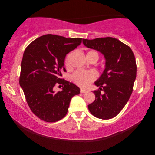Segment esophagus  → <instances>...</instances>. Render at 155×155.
<instances>
[{
  "instance_id": "obj_1",
  "label": "esophagus",
  "mask_w": 155,
  "mask_h": 155,
  "mask_svg": "<svg viewBox=\"0 0 155 155\" xmlns=\"http://www.w3.org/2000/svg\"><path fill=\"white\" fill-rule=\"evenodd\" d=\"M86 92H87V90H84V89H82V88L80 89V92L81 93H84Z\"/></svg>"
}]
</instances>
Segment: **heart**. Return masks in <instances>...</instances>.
Here are the masks:
<instances>
[{"label": "heart", "mask_w": 155, "mask_h": 155, "mask_svg": "<svg viewBox=\"0 0 155 155\" xmlns=\"http://www.w3.org/2000/svg\"><path fill=\"white\" fill-rule=\"evenodd\" d=\"M87 56H94L97 59L99 58L98 53L94 51H89ZM65 64L68 66L69 64V56L67 57L65 60ZM97 74L94 71H82V70H78L72 75V80L75 82L78 86L86 87L90 85L91 82L97 79Z\"/></svg>", "instance_id": "heart-1"}]
</instances>
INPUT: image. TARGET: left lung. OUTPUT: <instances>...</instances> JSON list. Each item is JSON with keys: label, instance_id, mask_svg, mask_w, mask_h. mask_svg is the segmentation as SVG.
I'll use <instances>...</instances> for the list:
<instances>
[{"label": "left lung", "instance_id": "8db88e82", "mask_svg": "<svg viewBox=\"0 0 155 155\" xmlns=\"http://www.w3.org/2000/svg\"><path fill=\"white\" fill-rule=\"evenodd\" d=\"M87 47L101 52L106 58L102 75L95 82V100L88 105L89 111L100 119H111L124 109L133 90L137 65L133 51L113 37L83 39Z\"/></svg>", "mask_w": 155, "mask_h": 155}]
</instances>
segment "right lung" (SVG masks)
Returning a JSON list of instances; mask_svg holds the SVG:
<instances>
[{
    "label": "right lung",
    "instance_id": "add662e5",
    "mask_svg": "<svg viewBox=\"0 0 155 155\" xmlns=\"http://www.w3.org/2000/svg\"><path fill=\"white\" fill-rule=\"evenodd\" d=\"M82 38L43 35L29 44L23 54L20 85L31 111L46 122H56L66 115L72 97L80 88L61 78L66 71V55L81 44ZM62 84L56 93L54 87Z\"/></svg>",
    "mask_w": 155,
    "mask_h": 155
}]
</instances>
